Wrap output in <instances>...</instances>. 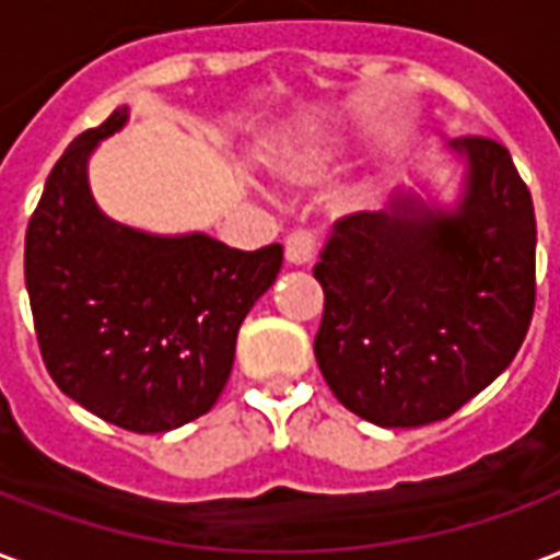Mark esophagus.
Here are the masks:
<instances>
[{"mask_svg": "<svg viewBox=\"0 0 560 560\" xmlns=\"http://www.w3.org/2000/svg\"><path fill=\"white\" fill-rule=\"evenodd\" d=\"M317 252V233L308 231V228H300L288 236L284 243V255L291 264H312V257Z\"/></svg>", "mask_w": 560, "mask_h": 560, "instance_id": "obj_1", "label": "esophagus"}]
</instances>
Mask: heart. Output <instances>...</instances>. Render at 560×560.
<instances>
[{
  "mask_svg": "<svg viewBox=\"0 0 560 560\" xmlns=\"http://www.w3.org/2000/svg\"><path fill=\"white\" fill-rule=\"evenodd\" d=\"M296 176H300V179H317V176H320V167H317V164H308V167H300Z\"/></svg>",
  "mask_w": 560,
  "mask_h": 560,
  "instance_id": "1",
  "label": "heart"
}]
</instances>
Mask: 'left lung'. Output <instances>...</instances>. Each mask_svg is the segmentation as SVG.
Instances as JSON below:
<instances>
[{
	"label": "left lung",
	"instance_id": "1",
	"mask_svg": "<svg viewBox=\"0 0 560 560\" xmlns=\"http://www.w3.org/2000/svg\"><path fill=\"white\" fill-rule=\"evenodd\" d=\"M468 159L456 212H353L315 264V357L332 396L384 429L446 420L513 363L537 300V221L504 143L453 140Z\"/></svg>",
	"mask_w": 560,
	"mask_h": 560
}]
</instances>
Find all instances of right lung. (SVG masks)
Wrapping results in <instances>:
<instances>
[{
	"label": "right lung",
	"mask_w": 560,
	"mask_h": 560,
	"mask_svg": "<svg viewBox=\"0 0 560 560\" xmlns=\"http://www.w3.org/2000/svg\"><path fill=\"white\" fill-rule=\"evenodd\" d=\"M122 122L126 107L54 164L26 228V291L42 360L68 399L128 432H171L219 401L281 245L240 252L203 233L167 240L104 219L86 159Z\"/></svg>",
	"instance_id": "1"
}]
</instances>
